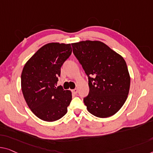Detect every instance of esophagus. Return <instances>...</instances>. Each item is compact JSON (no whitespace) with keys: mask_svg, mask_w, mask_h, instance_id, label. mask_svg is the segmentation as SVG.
<instances>
[{"mask_svg":"<svg viewBox=\"0 0 153 153\" xmlns=\"http://www.w3.org/2000/svg\"><path fill=\"white\" fill-rule=\"evenodd\" d=\"M77 92H78V90H77V88H74V89L72 90V93H74V94H75V95L77 94Z\"/></svg>","mask_w":153,"mask_h":153,"instance_id":"1","label":"esophagus"}]
</instances>
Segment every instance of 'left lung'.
<instances>
[{"label": "left lung", "mask_w": 153, "mask_h": 153, "mask_svg": "<svg viewBox=\"0 0 153 153\" xmlns=\"http://www.w3.org/2000/svg\"><path fill=\"white\" fill-rule=\"evenodd\" d=\"M73 52L88 76L84 98L88 112L105 118L117 112L128 95L131 78L124 59L100 41L72 43Z\"/></svg>", "instance_id": "left-lung-1"}]
</instances>
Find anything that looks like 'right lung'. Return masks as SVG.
Returning a JSON list of instances; mask_svg holds the SVG:
<instances>
[{
  "mask_svg": "<svg viewBox=\"0 0 153 153\" xmlns=\"http://www.w3.org/2000/svg\"><path fill=\"white\" fill-rule=\"evenodd\" d=\"M71 52V44L49 43L38 49L22 69V94L29 108L40 120L54 122L67 112L71 92L56 86L61 67Z\"/></svg>",
  "mask_w": 153,
  "mask_h": 153,
  "instance_id": "right-lung-1",
  "label": "right lung"
}]
</instances>
